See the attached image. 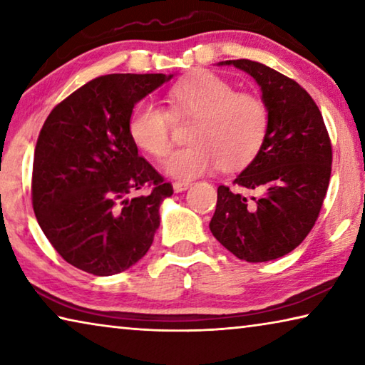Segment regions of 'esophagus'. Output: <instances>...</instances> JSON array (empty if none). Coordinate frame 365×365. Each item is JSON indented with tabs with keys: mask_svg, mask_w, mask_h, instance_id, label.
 I'll list each match as a JSON object with an SVG mask.
<instances>
[{
	"mask_svg": "<svg viewBox=\"0 0 365 365\" xmlns=\"http://www.w3.org/2000/svg\"><path fill=\"white\" fill-rule=\"evenodd\" d=\"M172 187H174L175 193H182V191L188 190L191 187V183H188V182H175L174 185H172Z\"/></svg>",
	"mask_w": 365,
	"mask_h": 365,
	"instance_id": "34e87169",
	"label": "esophagus"
}]
</instances>
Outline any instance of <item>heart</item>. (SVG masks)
I'll return each mask as SVG.
<instances>
[{"instance_id":"heart-1","label":"heart","mask_w":365,"mask_h":365,"mask_svg":"<svg viewBox=\"0 0 365 365\" xmlns=\"http://www.w3.org/2000/svg\"><path fill=\"white\" fill-rule=\"evenodd\" d=\"M172 113L195 117L188 140L165 159L164 172L178 180H191L222 165L240 168L255 158L267 130V109L259 98L235 93L233 86L212 72H197L169 91ZM170 115L153 100L132 109L128 133L140 150L164 158L172 148Z\"/></svg>"}]
</instances>
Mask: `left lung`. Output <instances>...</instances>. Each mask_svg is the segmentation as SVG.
Returning <instances> with one entry per match:
<instances>
[{
	"label": "left lung",
	"instance_id": "8db88e82",
	"mask_svg": "<svg viewBox=\"0 0 365 365\" xmlns=\"http://www.w3.org/2000/svg\"><path fill=\"white\" fill-rule=\"evenodd\" d=\"M255 78L267 109L261 148L235 187L217 188L211 219L215 240L246 262H267L292 252L316 224L331 174V145L322 114L294 80L250 59L222 61Z\"/></svg>",
	"mask_w": 365,
	"mask_h": 365
}]
</instances>
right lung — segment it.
<instances>
[{"label": "right lung", "instance_id": "add662e5", "mask_svg": "<svg viewBox=\"0 0 365 365\" xmlns=\"http://www.w3.org/2000/svg\"><path fill=\"white\" fill-rule=\"evenodd\" d=\"M174 73H110L61 101L35 146L32 202L64 261L108 277L137 264L153 245L159 207L172 196L128 133L135 104ZM146 195L130 198L137 189Z\"/></svg>", "mask_w": 365, "mask_h": 365}]
</instances>
